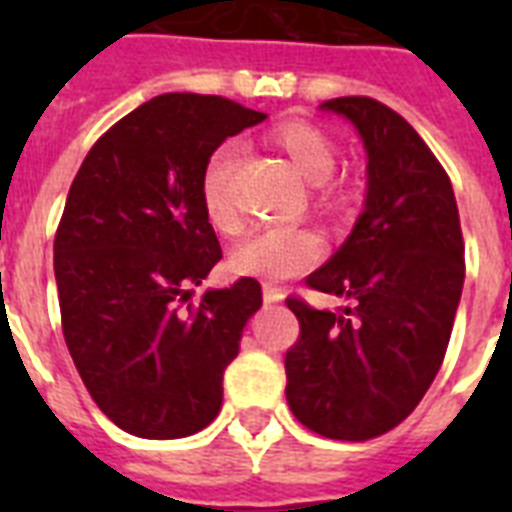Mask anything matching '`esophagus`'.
<instances>
[{
	"instance_id": "1",
	"label": "esophagus",
	"mask_w": 512,
	"mask_h": 512,
	"mask_svg": "<svg viewBox=\"0 0 512 512\" xmlns=\"http://www.w3.org/2000/svg\"><path fill=\"white\" fill-rule=\"evenodd\" d=\"M263 300H265V303H281V300H284V292H281L279 287H268V284H265Z\"/></svg>"
}]
</instances>
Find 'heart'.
I'll list each match as a JSON object with an SVG mask.
<instances>
[{
  "mask_svg": "<svg viewBox=\"0 0 512 512\" xmlns=\"http://www.w3.org/2000/svg\"><path fill=\"white\" fill-rule=\"evenodd\" d=\"M273 146L281 154H287L300 175L308 183L316 185V201L324 207H335L342 199V188L332 180L337 164V148L327 132L319 130L316 124L281 122L271 130ZM239 164V146L236 143H223L212 151V156L204 164L201 172V204L207 212L209 223L217 231L233 233L239 231L241 217L233 204L231 180ZM324 252V239L313 228L305 225H276V228H263L244 239L231 255V271L236 276L276 284L287 281L297 273L308 271L319 263Z\"/></svg>",
  "mask_w": 512,
  "mask_h": 512,
  "instance_id": "1",
  "label": "heart"
}]
</instances>
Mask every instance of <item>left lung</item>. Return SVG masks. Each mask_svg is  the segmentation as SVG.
Returning a JSON list of instances; mask_svg holds the SVG:
<instances>
[{"label": "left lung", "mask_w": 512, "mask_h": 512, "mask_svg": "<svg viewBox=\"0 0 512 512\" xmlns=\"http://www.w3.org/2000/svg\"><path fill=\"white\" fill-rule=\"evenodd\" d=\"M321 108L356 124L369 188L348 241L305 279L350 303L316 311L287 297L300 321L284 358L287 401L319 436L369 441L414 412L444 364L465 241L452 180L404 116L364 95Z\"/></svg>", "instance_id": "left-lung-1"}]
</instances>
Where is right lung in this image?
<instances>
[{"label":"right lung","instance_id":"obj_1","mask_svg":"<svg viewBox=\"0 0 512 512\" xmlns=\"http://www.w3.org/2000/svg\"><path fill=\"white\" fill-rule=\"evenodd\" d=\"M263 119L220 95L167 92L103 132L71 183L55 233L63 337L92 401L132 436H193L220 412L263 289L241 279L193 300L223 257L201 172Z\"/></svg>","mask_w":512,"mask_h":512}]
</instances>
